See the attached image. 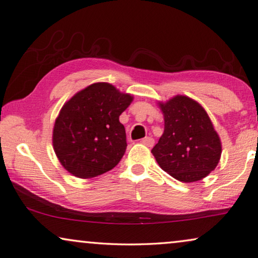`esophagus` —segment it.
I'll return each instance as SVG.
<instances>
[{
    "instance_id": "34e87169",
    "label": "esophagus",
    "mask_w": 258,
    "mask_h": 258,
    "mask_svg": "<svg viewBox=\"0 0 258 258\" xmlns=\"http://www.w3.org/2000/svg\"><path fill=\"white\" fill-rule=\"evenodd\" d=\"M141 142H142L144 145L149 146V148H152V146L154 145V140H153V138H151V137H145V138H143V140H142Z\"/></svg>"
}]
</instances>
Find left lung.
Here are the masks:
<instances>
[{"label":"left lung","mask_w":258,"mask_h":258,"mask_svg":"<svg viewBox=\"0 0 258 258\" xmlns=\"http://www.w3.org/2000/svg\"><path fill=\"white\" fill-rule=\"evenodd\" d=\"M165 130L152 153L160 167L182 182L202 180L216 168L221 143L203 107L176 96L160 104Z\"/></svg>","instance_id":"1"}]
</instances>
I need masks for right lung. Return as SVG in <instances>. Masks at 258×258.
I'll return each instance as SVG.
<instances>
[{"mask_svg": "<svg viewBox=\"0 0 258 258\" xmlns=\"http://www.w3.org/2000/svg\"><path fill=\"white\" fill-rule=\"evenodd\" d=\"M133 101L108 83H96L66 102L55 121L53 145L73 175L89 179L113 169L126 149L118 117Z\"/></svg>", "mask_w": 258, "mask_h": 258, "instance_id": "1", "label": "right lung"}]
</instances>
